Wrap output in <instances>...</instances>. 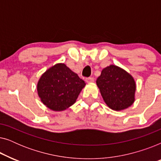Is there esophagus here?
Masks as SVG:
<instances>
[{"mask_svg":"<svg viewBox=\"0 0 161 161\" xmlns=\"http://www.w3.org/2000/svg\"><path fill=\"white\" fill-rule=\"evenodd\" d=\"M85 80H86V83H92V82H94V78H92V77H90V78H86Z\"/></svg>","mask_w":161,"mask_h":161,"instance_id":"esophagus-1","label":"esophagus"}]
</instances>
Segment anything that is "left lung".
<instances>
[{
    "instance_id": "left-lung-1",
    "label": "left lung",
    "mask_w": 161,
    "mask_h": 161,
    "mask_svg": "<svg viewBox=\"0 0 161 161\" xmlns=\"http://www.w3.org/2000/svg\"><path fill=\"white\" fill-rule=\"evenodd\" d=\"M96 82L105 103L111 109L115 111L125 109L135 100L134 79L119 67L110 65L105 67Z\"/></svg>"
}]
</instances>
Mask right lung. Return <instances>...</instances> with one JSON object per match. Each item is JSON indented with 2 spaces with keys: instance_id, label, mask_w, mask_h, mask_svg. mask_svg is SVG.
Masks as SVG:
<instances>
[{
  "instance_id": "right-lung-1",
  "label": "right lung",
  "mask_w": 161,
  "mask_h": 161,
  "mask_svg": "<svg viewBox=\"0 0 161 161\" xmlns=\"http://www.w3.org/2000/svg\"><path fill=\"white\" fill-rule=\"evenodd\" d=\"M86 83L64 64H57L39 79L37 91L42 102L53 111L65 110L75 103Z\"/></svg>"
}]
</instances>
